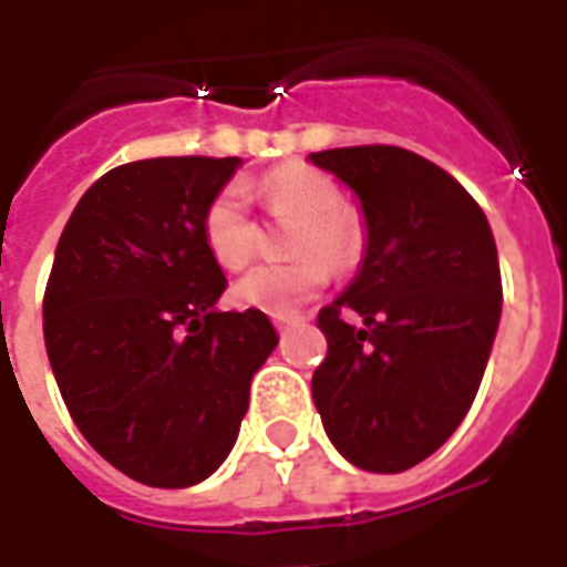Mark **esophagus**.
<instances>
[{
    "label": "esophagus",
    "mask_w": 567,
    "mask_h": 567,
    "mask_svg": "<svg viewBox=\"0 0 567 567\" xmlns=\"http://www.w3.org/2000/svg\"><path fill=\"white\" fill-rule=\"evenodd\" d=\"M295 316H272V324H276V331L282 333V331H288V328H291V324H295Z\"/></svg>",
    "instance_id": "34e87169"
}]
</instances>
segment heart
Returning a JSON list of instances; mask_svg holds the SVG:
<instances>
[{"mask_svg":"<svg viewBox=\"0 0 567 567\" xmlns=\"http://www.w3.org/2000/svg\"><path fill=\"white\" fill-rule=\"evenodd\" d=\"M260 199L279 218L297 221L295 255L282 267H258L234 288L239 307L267 316H291L328 282V264L349 270L364 251V224L343 203L331 175L307 163H285L258 185ZM203 239L224 270H243L255 255V224L239 185H224L203 212Z\"/></svg>","mask_w":567,"mask_h":567,"instance_id":"obj_1","label":"heart"}]
</instances>
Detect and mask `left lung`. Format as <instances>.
Returning <instances> with one entry per match:
<instances>
[{"label": "left lung", "instance_id": "left-lung-1", "mask_svg": "<svg viewBox=\"0 0 567 567\" xmlns=\"http://www.w3.org/2000/svg\"><path fill=\"white\" fill-rule=\"evenodd\" d=\"M309 161L355 190L368 230L358 276L319 312L328 358L312 401L346 462L401 474L474 404L501 321L495 236L476 199L413 151L358 145Z\"/></svg>", "mask_w": 567, "mask_h": 567}]
</instances>
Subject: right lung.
<instances>
[{
    "label": "right lung",
    "mask_w": 567,
    "mask_h": 567,
    "mask_svg": "<svg viewBox=\"0 0 567 567\" xmlns=\"http://www.w3.org/2000/svg\"><path fill=\"white\" fill-rule=\"evenodd\" d=\"M239 157L115 166L79 199L44 288V349L84 440L157 488L203 483L230 455L248 385L279 343L227 288L203 212Z\"/></svg>",
    "instance_id": "1"
}]
</instances>
